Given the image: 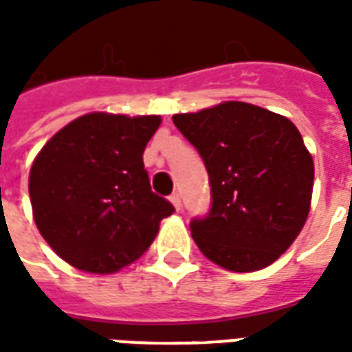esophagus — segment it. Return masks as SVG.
<instances>
[{
	"label": "esophagus",
	"mask_w": 352,
	"mask_h": 352,
	"mask_svg": "<svg viewBox=\"0 0 352 352\" xmlns=\"http://www.w3.org/2000/svg\"><path fill=\"white\" fill-rule=\"evenodd\" d=\"M170 203L174 204V208H176V210H180V208H182L180 193H172V195H170Z\"/></svg>",
	"instance_id": "34e87169"
}]
</instances>
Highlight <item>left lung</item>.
Here are the masks:
<instances>
[{"instance_id": "1", "label": "left lung", "mask_w": 352, "mask_h": 352, "mask_svg": "<svg viewBox=\"0 0 352 352\" xmlns=\"http://www.w3.org/2000/svg\"><path fill=\"white\" fill-rule=\"evenodd\" d=\"M172 121L210 178V212L191 221L199 250L235 273L271 265L300 235L313 197L315 164L296 124L235 100Z\"/></svg>"}]
</instances>
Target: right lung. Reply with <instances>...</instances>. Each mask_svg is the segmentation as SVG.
I'll return each mask as SVG.
<instances>
[{"label": "right lung", "mask_w": 352, "mask_h": 352, "mask_svg": "<svg viewBox=\"0 0 352 352\" xmlns=\"http://www.w3.org/2000/svg\"><path fill=\"white\" fill-rule=\"evenodd\" d=\"M159 116L94 111L45 144L30 168V201L39 233L72 267L111 275L148 250L174 212L155 195L144 149Z\"/></svg>", "instance_id": "add662e5"}]
</instances>
